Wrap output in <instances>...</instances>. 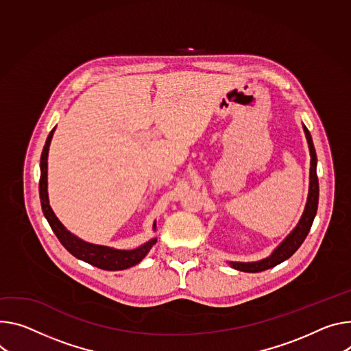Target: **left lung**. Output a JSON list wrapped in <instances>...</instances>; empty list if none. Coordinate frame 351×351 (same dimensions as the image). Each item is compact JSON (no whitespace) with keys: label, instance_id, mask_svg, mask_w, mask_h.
I'll list each match as a JSON object with an SVG mask.
<instances>
[{"label":"left lung","instance_id":"obj_1","mask_svg":"<svg viewBox=\"0 0 351 351\" xmlns=\"http://www.w3.org/2000/svg\"><path fill=\"white\" fill-rule=\"evenodd\" d=\"M304 132L306 136V141L309 145V152H311V169H309V193H308V200L305 204V210L302 213V217L297 227L293 230V232L287 237L270 254L269 258L262 259L259 262H250V263H242V262H230L231 267L241 270V271H247V273H258L263 271L267 269H271L281 262L287 261L291 258L293 254L297 252V249L302 245L305 241L311 227L313 218L316 215L317 210V200H319V183H317V176H316V152L315 147L312 143L311 133L308 132L306 127L304 125Z\"/></svg>","mask_w":351,"mask_h":351}]
</instances>
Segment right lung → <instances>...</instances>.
<instances>
[{"mask_svg": "<svg viewBox=\"0 0 351 351\" xmlns=\"http://www.w3.org/2000/svg\"><path fill=\"white\" fill-rule=\"evenodd\" d=\"M54 129L50 132L46 144L42 151L40 156V182H39V193H40V203L43 214L50 224L53 232L58 238V241L62 243L73 256H75L80 261H84L92 266H97L104 270H124L129 269L137 263H140L149 252V249L155 245L156 238L149 239L144 245L132 249V250H121L114 249L109 246L95 245L82 241L81 238L71 234L64 226L61 224L56 214L53 213L50 204H49V195H47V155H49V147L53 138ZM154 231H155V222H154Z\"/></svg>", "mask_w": 351, "mask_h": 351, "instance_id": "1", "label": "right lung"}]
</instances>
